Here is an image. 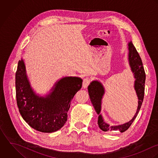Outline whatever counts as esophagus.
<instances>
[{"instance_id":"esophagus-1","label":"esophagus","mask_w":158,"mask_h":158,"mask_svg":"<svg viewBox=\"0 0 158 158\" xmlns=\"http://www.w3.org/2000/svg\"><path fill=\"white\" fill-rule=\"evenodd\" d=\"M90 82V79L89 78V77H85L84 81H83V82H82V87L84 88V89H87V87L89 86V84Z\"/></svg>"}]
</instances>
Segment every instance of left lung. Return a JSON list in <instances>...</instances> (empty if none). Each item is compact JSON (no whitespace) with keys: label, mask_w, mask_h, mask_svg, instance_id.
Returning <instances> with one entry per match:
<instances>
[{"label":"left lung","mask_w":158,"mask_h":158,"mask_svg":"<svg viewBox=\"0 0 158 158\" xmlns=\"http://www.w3.org/2000/svg\"><path fill=\"white\" fill-rule=\"evenodd\" d=\"M127 59L131 70L133 73L134 78L135 79L134 87L138 98V106L137 111L133 118L130 121L119 125H110L104 122L102 115L100 114L101 111L102 99L105 94L104 87L101 82L97 80L92 81L88 87V92L91 102L95 108V111L96 112L97 114L99 115L98 124L99 128L103 131H118L120 132H125L130 127L136 118L143 102L145 90V73L141 58L131 41L128 43Z\"/></svg>","instance_id":"1"}]
</instances>
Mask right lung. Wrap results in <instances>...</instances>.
<instances>
[{
    "mask_svg": "<svg viewBox=\"0 0 158 158\" xmlns=\"http://www.w3.org/2000/svg\"><path fill=\"white\" fill-rule=\"evenodd\" d=\"M24 61L19 60L16 73V95L19 111L23 119L34 129L50 133L65 124L70 102L82 87L79 77L65 76L57 81L49 93L36 94L26 73Z\"/></svg>",
    "mask_w": 158,
    "mask_h": 158,
    "instance_id": "1",
    "label": "right lung"
}]
</instances>
